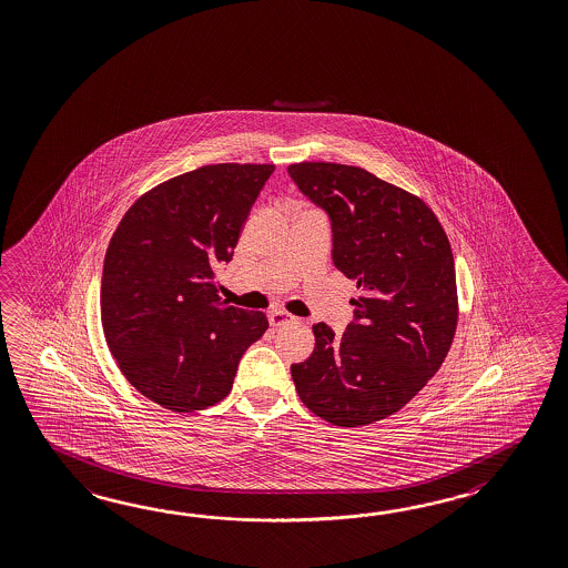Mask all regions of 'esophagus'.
I'll use <instances>...</instances> for the list:
<instances>
[{"label": "esophagus", "mask_w": 568, "mask_h": 568, "mask_svg": "<svg viewBox=\"0 0 568 568\" xmlns=\"http://www.w3.org/2000/svg\"><path fill=\"white\" fill-rule=\"evenodd\" d=\"M267 318H270V325H272L274 329H277V327H284V325H288V323L294 321L291 313H286V311H272V313L267 315Z\"/></svg>", "instance_id": "esophagus-1"}]
</instances>
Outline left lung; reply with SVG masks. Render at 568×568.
<instances>
[{"label":"left lung","mask_w":568,"mask_h":568,"mask_svg":"<svg viewBox=\"0 0 568 568\" xmlns=\"http://www.w3.org/2000/svg\"><path fill=\"white\" fill-rule=\"evenodd\" d=\"M288 173L329 214L333 264L359 291L342 337L325 323L313 325V354L291 368L296 393L333 425L381 422L448 356L458 325L448 235L419 196L362 168L303 161Z\"/></svg>","instance_id":"8db88e82"}]
</instances>
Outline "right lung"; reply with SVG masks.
<instances>
[{"mask_svg":"<svg viewBox=\"0 0 568 568\" xmlns=\"http://www.w3.org/2000/svg\"><path fill=\"white\" fill-rule=\"evenodd\" d=\"M274 172L216 163L151 187L110 239L100 315L110 354L149 400L175 413L223 400L239 359L265 329L264 313L221 301L216 270Z\"/></svg>","mask_w":568,"mask_h":568,"instance_id":"obj_1","label":"right lung"}]
</instances>
